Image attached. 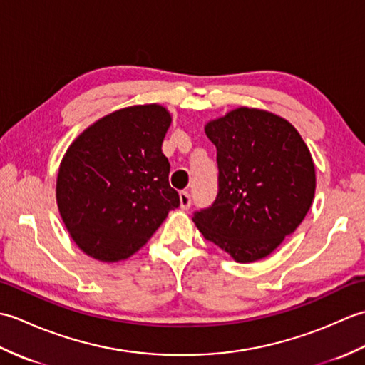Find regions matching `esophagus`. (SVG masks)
<instances>
[{
	"label": "esophagus",
	"mask_w": 365,
	"mask_h": 365,
	"mask_svg": "<svg viewBox=\"0 0 365 365\" xmlns=\"http://www.w3.org/2000/svg\"><path fill=\"white\" fill-rule=\"evenodd\" d=\"M178 196H180V207L183 208V210H188V208L191 207V196H190V192H188V191H182Z\"/></svg>",
	"instance_id": "obj_1"
}]
</instances>
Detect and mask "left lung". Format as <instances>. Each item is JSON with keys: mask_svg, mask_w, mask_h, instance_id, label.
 Wrapping results in <instances>:
<instances>
[{"mask_svg": "<svg viewBox=\"0 0 365 365\" xmlns=\"http://www.w3.org/2000/svg\"><path fill=\"white\" fill-rule=\"evenodd\" d=\"M205 133L216 147L218 195L192 221L237 262L267 257L311 208V152L292 123L254 108L208 122Z\"/></svg>", "mask_w": 365, "mask_h": 365, "instance_id": "left-lung-1", "label": "left lung"}]
</instances>
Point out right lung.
<instances>
[{"label":"right lung","mask_w":365,"mask_h":365,"mask_svg":"<svg viewBox=\"0 0 365 365\" xmlns=\"http://www.w3.org/2000/svg\"><path fill=\"white\" fill-rule=\"evenodd\" d=\"M169 125L166 108L130 106L97 120L68 147L56 200L83 252L102 262L128 259L180 205L161 152Z\"/></svg>","instance_id":"obj_1"}]
</instances>
